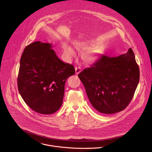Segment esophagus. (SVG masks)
I'll list each match as a JSON object with an SVG mask.
<instances>
[{
  "label": "esophagus",
  "instance_id": "obj_1",
  "mask_svg": "<svg viewBox=\"0 0 152 152\" xmlns=\"http://www.w3.org/2000/svg\"><path fill=\"white\" fill-rule=\"evenodd\" d=\"M82 69L80 67H75V72H76V74L78 75L80 72H81Z\"/></svg>",
  "mask_w": 152,
  "mask_h": 152
}]
</instances>
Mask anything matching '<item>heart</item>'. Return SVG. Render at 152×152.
I'll list each match as a JSON object with an SVG mask.
<instances>
[{"instance_id":"obj_1","label":"heart","mask_w":152,"mask_h":152,"mask_svg":"<svg viewBox=\"0 0 152 152\" xmlns=\"http://www.w3.org/2000/svg\"><path fill=\"white\" fill-rule=\"evenodd\" d=\"M94 41L89 42H76L74 45L76 48L78 50H83L86 48L88 46ZM63 49L66 54H67L70 57H75L76 53L73 49L68 44H63ZM104 46L102 44H95L89 49H86L83 54V58L87 63H91L95 61L103 53Z\"/></svg>"}]
</instances>
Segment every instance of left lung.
<instances>
[{"mask_svg": "<svg viewBox=\"0 0 152 152\" xmlns=\"http://www.w3.org/2000/svg\"><path fill=\"white\" fill-rule=\"evenodd\" d=\"M78 76L92 106L100 113L113 114L130 103L139 82L140 70L129 48L117 57L101 56Z\"/></svg>", "mask_w": 152, "mask_h": 152, "instance_id": "left-lung-1", "label": "left lung"}]
</instances>
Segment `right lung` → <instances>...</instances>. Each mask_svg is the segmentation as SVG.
Returning a JSON list of instances; mask_svg holds the SVG:
<instances>
[{"label":"right lung","instance_id":"obj_1","mask_svg":"<svg viewBox=\"0 0 152 152\" xmlns=\"http://www.w3.org/2000/svg\"><path fill=\"white\" fill-rule=\"evenodd\" d=\"M49 43L34 42L22 54L18 76L19 92L27 105L43 115L61 106L67 79L75 73L73 66L57 56Z\"/></svg>","mask_w":152,"mask_h":152}]
</instances>
